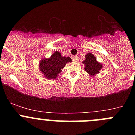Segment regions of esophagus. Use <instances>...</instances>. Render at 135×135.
<instances>
[{"instance_id": "obj_1", "label": "esophagus", "mask_w": 135, "mask_h": 135, "mask_svg": "<svg viewBox=\"0 0 135 135\" xmlns=\"http://www.w3.org/2000/svg\"><path fill=\"white\" fill-rule=\"evenodd\" d=\"M78 56H73V60L74 61V62H77L78 61Z\"/></svg>"}]
</instances>
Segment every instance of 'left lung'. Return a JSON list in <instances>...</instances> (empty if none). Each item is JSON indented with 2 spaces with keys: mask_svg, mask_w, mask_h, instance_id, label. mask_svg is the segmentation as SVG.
Listing matches in <instances>:
<instances>
[{
  "mask_svg": "<svg viewBox=\"0 0 135 135\" xmlns=\"http://www.w3.org/2000/svg\"><path fill=\"white\" fill-rule=\"evenodd\" d=\"M85 59L83 61L84 69L90 76H94L100 73L103 69V64L97 61V58L91 53H88L85 56Z\"/></svg>",
  "mask_w": 135,
  "mask_h": 135,
  "instance_id": "8db88e82",
  "label": "left lung"
}]
</instances>
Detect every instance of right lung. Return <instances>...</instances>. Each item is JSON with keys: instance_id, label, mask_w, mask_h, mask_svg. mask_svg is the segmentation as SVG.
Masks as SVG:
<instances>
[{"instance_id": "right-lung-1", "label": "right lung", "mask_w": 135, "mask_h": 135, "mask_svg": "<svg viewBox=\"0 0 135 135\" xmlns=\"http://www.w3.org/2000/svg\"><path fill=\"white\" fill-rule=\"evenodd\" d=\"M69 57H62L59 51H55L49 58H44L39 62V70L47 79L54 80L62 71L67 62H71Z\"/></svg>"}]
</instances>
